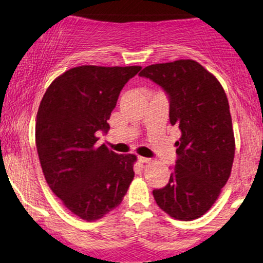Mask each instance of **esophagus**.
Here are the masks:
<instances>
[{
  "label": "esophagus",
  "instance_id": "obj_1",
  "mask_svg": "<svg viewBox=\"0 0 263 263\" xmlns=\"http://www.w3.org/2000/svg\"><path fill=\"white\" fill-rule=\"evenodd\" d=\"M138 161L142 162V164H144V162H149V161H151V159H149V158H144V156H138Z\"/></svg>",
  "mask_w": 263,
  "mask_h": 263
}]
</instances>
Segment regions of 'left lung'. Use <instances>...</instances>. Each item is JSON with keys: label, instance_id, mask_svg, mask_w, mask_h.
I'll return each instance as SVG.
<instances>
[{"label": "left lung", "instance_id": "obj_1", "mask_svg": "<svg viewBox=\"0 0 263 263\" xmlns=\"http://www.w3.org/2000/svg\"><path fill=\"white\" fill-rule=\"evenodd\" d=\"M139 76L166 92L170 122L182 134L168 183L153 195L171 217L195 220L210 210L231 176L235 142L227 96L218 80L192 59L149 65Z\"/></svg>", "mask_w": 263, "mask_h": 263}]
</instances>
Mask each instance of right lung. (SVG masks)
Instances as JSON below:
<instances>
[{"mask_svg":"<svg viewBox=\"0 0 263 263\" xmlns=\"http://www.w3.org/2000/svg\"><path fill=\"white\" fill-rule=\"evenodd\" d=\"M141 66L81 65L49 85L36 116V148L49 188L65 208L96 221L121 204L135 177L134 154L98 145L121 89Z\"/></svg>","mask_w":263,"mask_h":263,"instance_id":"right-lung-1","label":"right lung"}]
</instances>
